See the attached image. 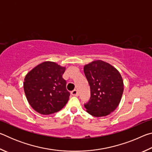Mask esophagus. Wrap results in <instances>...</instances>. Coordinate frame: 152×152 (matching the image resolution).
I'll use <instances>...</instances> for the list:
<instances>
[{
    "label": "esophagus",
    "mask_w": 152,
    "mask_h": 152,
    "mask_svg": "<svg viewBox=\"0 0 152 152\" xmlns=\"http://www.w3.org/2000/svg\"><path fill=\"white\" fill-rule=\"evenodd\" d=\"M71 94H72V95H73V96H78V92L76 89L73 90V91L71 92Z\"/></svg>",
    "instance_id": "esophagus-1"
}]
</instances>
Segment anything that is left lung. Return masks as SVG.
Returning a JSON list of instances; mask_svg holds the SVG:
<instances>
[{
	"label": "left lung",
	"mask_w": 152,
	"mask_h": 152,
	"mask_svg": "<svg viewBox=\"0 0 152 152\" xmlns=\"http://www.w3.org/2000/svg\"><path fill=\"white\" fill-rule=\"evenodd\" d=\"M84 72L91 88V98L84 104L86 111L98 117L114 111L121 101L124 88L120 73L102 60L86 65Z\"/></svg>",
	"instance_id": "1"
}]
</instances>
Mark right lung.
<instances>
[{
  "instance_id": "obj_1",
  "label": "right lung",
  "mask_w": 152,
  "mask_h": 152,
  "mask_svg": "<svg viewBox=\"0 0 152 152\" xmlns=\"http://www.w3.org/2000/svg\"><path fill=\"white\" fill-rule=\"evenodd\" d=\"M66 68L52 61H45L35 67L25 76V94L35 111L50 115L60 110L68 102L70 92L62 78Z\"/></svg>"
}]
</instances>
